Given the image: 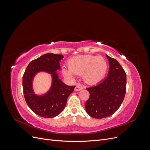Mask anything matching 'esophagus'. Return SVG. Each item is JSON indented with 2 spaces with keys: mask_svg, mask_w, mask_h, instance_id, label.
I'll return each mask as SVG.
<instances>
[{
  "mask_svg": "<svg viewBox=\"0 0 150 150\" xmlns=\"http://www.w3.org/2000/svg\"><path fill=\"white\" fill-rule=\"evenodd\" d=\"M83 88H84V86H83L82 84H78L76 85V88H75L74 90L76 91H79L82 90Z\"/></svg>",
  "mask_w": 150,
  "mask_h": 150,
  "instance_id": "34e87169",
  "label": "esophagus"
}]
</instances>
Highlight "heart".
Listing matches in <instances>:
<instances>
[{
    "mask_svg": "<svg viewBox=\"0 0 150 150\" xmlns=\"http://www.w3.org/2000/svg\"><path fill=\"white\" fill-rule=\"evenodd\" d=\"M69 69L64 68L63 74L74 77V74L82 75L86 83L96 84L104 79L108 70V64L105 59L101 56L80 55L71 58L68 61Z\"/></svg>",
    "mask_w": 150,
    "mask_h": 150,
    "instance_id": "1",
    "label": "heart"
}]
</instances>
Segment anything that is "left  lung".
<instances>
[{"mask_svg":"<svg viewBox=\"0 0 150 150\" xmlns=\"http://www.w3.org/2000/svg\"><path fill=\"white\" fill-rule=\"evenodd\" d=\"M110 64L107 78L98 84L87 88L89 98L85 104L88 115L101 119L112 115L122 104L126 91V74L115 59L106 55Z\"/></svg>","mask_w":150,"mask_h":150,"instance_id":"8db88e82","label":"left lung"}]
</instances>
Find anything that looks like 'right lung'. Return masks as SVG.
<instances>
[{"instance_id":"1","label":"right lung","mask_w":150,"mask_h":150,"mask_svg":"<svg viewBox=\"0 0 150 150\" xmlns=\"http://www.w3.org/2000/svg\"><path fill=\"white\" fill-rule=\"evenodd\" d=\"M61 54L47 53L32 61L27 67L22 77V87L26 103L36 115L51 118L59 115L64 110L67 98L73 92L76 86H67L58 78L56 71L59 69ZM39 71L51 74L53 84L50 91L43 96H37L33 92L31 81Z\"/></svg>"}]
</instances>
